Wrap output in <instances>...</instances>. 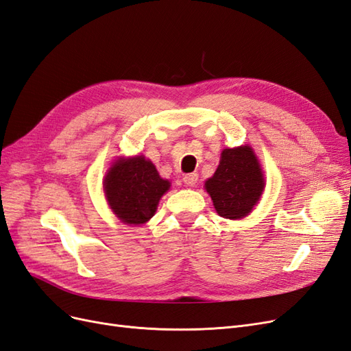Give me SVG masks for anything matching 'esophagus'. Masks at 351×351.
Wrapping results in <instances>:
<instances>
[{
	"label": "esophagus",
	"mask_w": 351,
	"mask_h": 351,
	"mask_svg": "<svg viewBox=\"0 0 351 351\" xmlns=\"http://www.w3.org/2000/svg\"><path fill=\"white\" fill-rule=\"evenodd\" d=\"M197 178H199V176L196 173H190L183 177V182L186 186H195L197 183Z\"/></svg>",
	"instance_id": "34e87169"
}]
</instances>
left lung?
Segmentation results:
<instances>
[{"label": "left lung", "instance_id": "left-lung-1", "mask_svg": "<svg viewBox=\"0 0 351 351\" xmlns=\"http://www.w3.org/2000/svg\"><path fill=\"white\" fill-rule=\"evenodd\" d=\"M205 189L219 217H247L265 189L262 168L252 147L246 145L222 151L217 171L206 180Z\"/></svg>", "mask_w": 351, "mask_h": 351}]
</instances>
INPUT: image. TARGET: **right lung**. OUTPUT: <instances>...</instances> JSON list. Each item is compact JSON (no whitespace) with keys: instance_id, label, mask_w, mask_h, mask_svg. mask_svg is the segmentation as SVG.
<instances>
[{"instance_id":"right-lung-1","label":"right lung","mask_w":351,"mask_h":351,"mask_svg":"<svg viewBox=\"0 0 351 351\" xmlns=\"http://www.w3.org/2000/svg\"><path fill=\"white\" fill-rule=\"evenodd\" d=\"M171 183L161 178L143 155L119 158L104 178V193L115 217L124 224L142 226L156 212Z\"/></svg>"}]
</instances>
